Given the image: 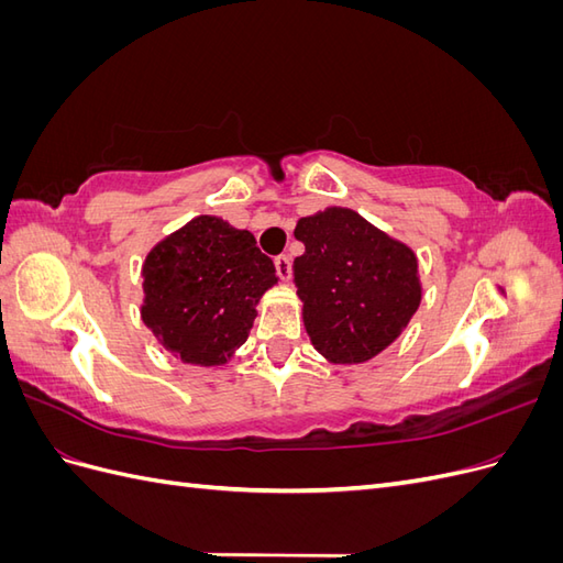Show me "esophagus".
Listing matches in <instances>:
<instances>
[{"instance_id":"34e87169","label":"esophagus","mask_w":563,"mask_h":563,"mask_svg":"<svg viewBox=\"0 0 563 563\" xmlns=\"http://www.w3.org/2000/svg\"><path fill=\"white\" fill-rule=\"evenodd\" d=\"M275 267H277V275L282 282L291 279V258H288V255H279V258L275 261Z\"/></svg>"}]
</instances>
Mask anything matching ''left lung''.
<instances>
[{
	"mask_svg": "<svg viewBox=\"0 0 563 563\" xmlns=\"http://www.w3.org/2000/svg\"><path fill=\"white\" fill-rule=\"evenodd\" d=\"M294 234L305 244L294 282L314 350L364 364L395 343L422 300L413 249L345 207L300 218Z\"/></svg>",
	"mask_w": 563,
	"mask_h": 563,
	"instance_id": "obj_1",
	"label": "left lung"
}]
</instances>
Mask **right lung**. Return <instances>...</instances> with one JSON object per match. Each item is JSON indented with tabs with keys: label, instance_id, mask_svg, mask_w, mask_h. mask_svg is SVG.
<instances>
[{
	"label": "right lung",
	"instance_id": "right-lung-1",
	"mask_svg": "<svg viewBox=\"0 0 563 563\" xmlns=\"http://www.w3.org/2000/svg\"><path fill=\"white\" fill-rule=\"evenodd\" d=\"M279 282L249 230L197 216L150 249L141 319L185 364L223 366L240 350L255 305Z\"/></svg>",
	"mask_w": 563,
	"mask_h": 563
}]
</instances>
